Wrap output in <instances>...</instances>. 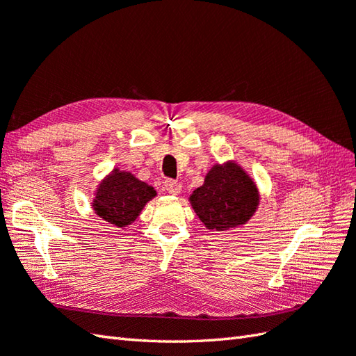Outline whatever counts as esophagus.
<instances>
[{"label":"esophagus","instance_id":"34e87169","mask_svg":"<svg viewBox=\"0 0 356 356\" xmlns=\"http://www.w3.org/2000/svg\"><path fill=\"white\" fill-rule=\"evenodd\" d=\"M165 190L172 195H177L180 191H182V184L176 182V180L168 179V180H165Z\"/></svg>","mask_w":356,"mask_h":356}]
</instances>
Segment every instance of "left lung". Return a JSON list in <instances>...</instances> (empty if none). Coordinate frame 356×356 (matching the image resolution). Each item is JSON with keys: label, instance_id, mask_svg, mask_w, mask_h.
Wrapping results in <instances>:
<instances>
[{"label": "left lung", "instance_id": "1", "mask_svg": "<svg viewBox=\"0 0 356 356\" xmlns=\"http://www.w3.org/2000/svg\"><path fill=\"white\" fill-rule=\"evenodd\" d=\"M190 203L207 229L228 231L251 220L260 205V191L243 166L226 161L211 166Z\"/></svg>", "mask_w": 356, "mask_h": 356}]
</instances>
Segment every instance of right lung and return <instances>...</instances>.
Masks as SVG:
<instances>
[{
  "instance_id": "right-lung-1",
  "label": "right lung",
  "mask_w": 356,
  "mask_h": 356,
  "mask_svg": "<svg viewBox=\"0 0 356 356\" xmlns=\"http://www.w3.org/2000/svg\"><path fill=\"white\" fill-rule=\"evenodd\" d=\"M93 194L95 214L122 229L138 220L147 203L157 195L153 186L118 166L101 180Z\"/></svg>"
}]
</instances>
